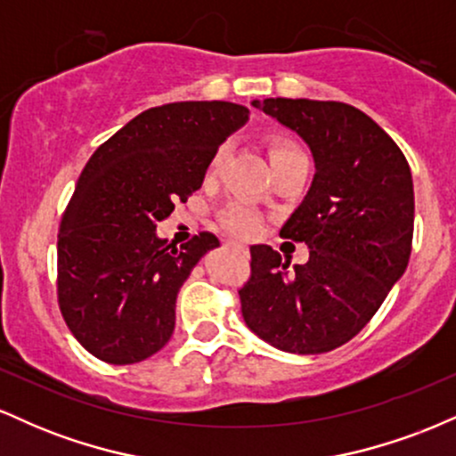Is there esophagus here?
Instances as JSON below:
<instances>
[{
    "instance_id": "34e87169",
    "label": "esophagus",
    "mask_w": 456,
    "mask_h": 456,
    "mask_svg": "<svg viewBox=\"0 0 456 456\" xmlns=\"http://www.w3.org/2000/svg\"><path fill=\"white\" fill-rule=\"evenodd\" d=\"M233 246H238L240 250H244V253H248V248H246V246H242V244H233Z\"/></svg>"
}]
</instances>
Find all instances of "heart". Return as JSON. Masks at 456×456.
<instances>
[{
  "label": "heart",
  "mask_w": 456,
  "mask_h": 456,
  "mask_svg": "<svg viewBox=\"0 0 456 456\" xmlns=\"http://www.w3.org/2000/svg\"><path fill=\"white\" fill-rule=\"evenodd\" d=\"M296 151L300 150H297L291 141H285V139L270 141L272 160L281 159V156H287V154H296ZM218 162H221V154L214 156L210 169H216ZM221 224L229 233L238 235V238H255V235L261 232V227H264V218H261L259 212L253 210L248 203H233V206H229L227 210L221 214Z\"/></svg>",
  "instance_id": "1"
}]
</instances>
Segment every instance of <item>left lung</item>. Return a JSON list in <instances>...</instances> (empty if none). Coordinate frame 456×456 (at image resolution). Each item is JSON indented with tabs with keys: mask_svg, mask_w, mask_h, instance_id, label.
I'll list each match as a JSON object with an SVG mask.
<instances>
[{
	"mask_svg": "<svg viewBox=\"0 0 456 456\" xmlns=\"http://www.w3.org/2000/svg\"><path fill=\"white\" fill-rule=\"evenodd\" d=\"M253 104L306 141L315 177L281 229L282 238L311 248L308 261L289 268L272 246H250V276L240 289L244 322L282 352H330L370 322L407 268L410 165L390 134L352 104L306 98Z\"/></svg>",
	"mask_w": 456,
	"mask_h": 456,
	"instance_id": "1",
	"label": "left lung"
}]
</instances>
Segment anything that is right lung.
<instances>
[{"label": "right lung", "instance_id": "1", "mask_svg": "<svg viewBox=\"0 0 456 456\" xmlns=\"http://www.w3.org/2000/svg\"><path fill=\"white\" fill-rule=\"evenodd\" d=\"M248 119L224 101L154 107L87 160L57 235V302L75 338L109 364H134L167 345L177 291L218 238L175 248L156 224L201 188L218 145Z\"/></svg>", "mask_w": 456, "mask_h": 456}]
</instances>
